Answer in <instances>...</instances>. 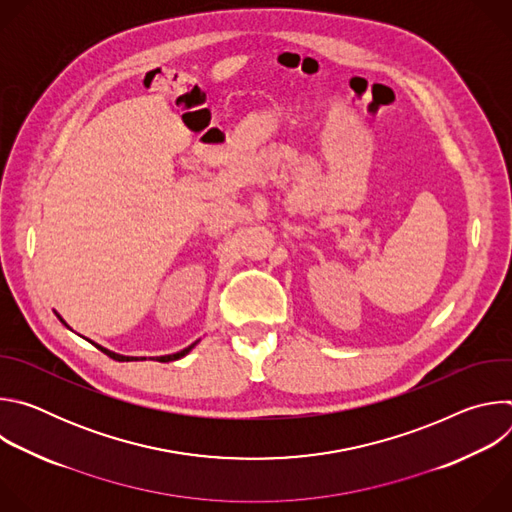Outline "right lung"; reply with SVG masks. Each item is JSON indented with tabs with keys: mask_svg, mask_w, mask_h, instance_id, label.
<instances>
[{
	"mask_svg": "<svg viewBox=\"0 0 512 512\" xmlns=\"http://www.w3.org/2000/svg\"><path fill=\"white\" fill-rule=\"evenodd\" d=\"M58 316V314H56ZM60 318V316H58ZM60 322L66 326V322L60 318ZM198 344V340L194 342V344H190L188 348H184V350H180V352H176V354H166V356H156V360H160V362H170V360H178V358H182V356H186L194 346ZM101 352H105L107 356H111L113 360H119V362H129V360H145V358H141V356H123V354H117V352H111V350H107V348H103V346H99V344H95Z\"/></svg>",
	"mask_w": 512,
	"mask_h": 512,
	"instance_id": "right-lung-1",
	"label": "right lung"
}]
</instances>
